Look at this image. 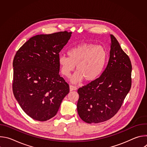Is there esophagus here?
Masks as SVG:
<instances>
[{
  "instance_id": "obj_1",
  "label": "esophagus",
  "mask_w": 147,
  "mask_h": 147,
  "mask_svg": "<svg viewBox=\"0 0 147 147\" xmlns=\"http://www.w3.org/2000/svg\"><path fill=\"white\" fill-rule=\"evenodd\" d=\"M77 89V87H76V86H71V85H70V91H75V90H76Z\"/></svg>"
}]
</instances>
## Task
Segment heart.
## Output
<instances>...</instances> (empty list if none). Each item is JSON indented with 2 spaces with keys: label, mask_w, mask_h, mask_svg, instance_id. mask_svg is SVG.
Instances as JSON below:
<instances>
[{
  "label": "heart",
  "mask_w": 147,
  "mask_h": 147,
  "mask_svg": "<svg viewBox=\"0 0 147 147\" xmlns=\"http://www.w3.org/2000/svg\"><path fill=\"white\" fill-rule=\"evenodd\" d=\"M68 57L60 55L58 63L61 74L66 77L70 76L76 66L77 71L71 81L77 83L84 79L87 82L96 80L102 73L108 58L107 49L102 45L83 43L70 48Z\"/></svg>",
  "instance_id": "obj_1"
}]
</instances>
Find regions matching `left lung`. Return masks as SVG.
Returning <instances> with one entry per match:
<instances>
[{"mask_svg": "<svg viewBox=\"0 0 147 147\" xmlns=\"http://www.w3.org/2000/svg\"><path fill=\"white\" fill-rule=\"evenodd\" d=\"M107 67L95 81L78 90L77 105L80 118L98 123L112 118L120 108L131 86V63L113 35Z\"/></svg>", "mask_w": 147, "mask_h": 147, "instance_id": "left-lung-1", "label": "left lung"}]
</instances>
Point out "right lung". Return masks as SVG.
Returning a JSON list of instances; mask_svg holds the SVG:
<instances>
[{"mask_svg": "<svg viewBox=\"0 0 147 147\" xmlns=\"http://www.w3.org/2000/svg\"><path fill=\"white\" fill-rule=\"evenodd\" d=\"M72 32H59L31 38L17 52L13 63V91L30 117L47 121L54 117L69 86L60 76L59 52Z\"/></svg>", "mask_w": 147, "mask_h": 147, "instance_id": "1", "label": "right lung"}]
</instances>
